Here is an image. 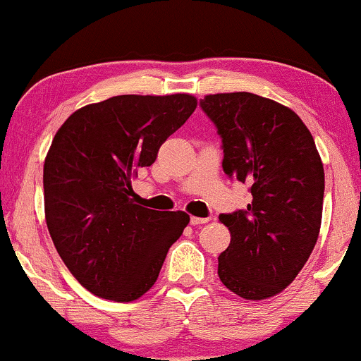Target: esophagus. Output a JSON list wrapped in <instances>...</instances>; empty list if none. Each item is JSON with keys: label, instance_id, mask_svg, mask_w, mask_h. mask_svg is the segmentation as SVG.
Listing matches in <instances>:
<instances>
[{"label": "esophagus", "instance_id": "obj_1", "mask_svg": "<svg viewBox=\"0 0 361 361\" xmlns=\"http://www.w3.org/2000/svg\"><path fill=\"white\" fill-rule=\"evenodd\" d=\"M207 216H191V226H201V224H208Z\"/></svg>", "mask_w": 361, "mask_h": 361}]
</instances>
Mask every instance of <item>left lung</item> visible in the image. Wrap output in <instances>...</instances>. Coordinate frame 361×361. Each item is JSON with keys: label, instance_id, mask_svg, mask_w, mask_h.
<instances>
[{"label": "left lung", "instance_id": "obj_1", "mask_svg": "<svg viewBox=\"0 0 361 361\" xmlns=\"http://www.w3.org/2000/svg\"><path fill=\"white\" fill-rule=\"evenodd\" d=\"M200 106L222 139L224 172L253 196L246 210L219 216L231 231L219 277L244 300L275 296L319 238L325 179L315 141L293 110L253 92L204 96Z\"/></svg>", "mask_w": 361, "mask_h": 361}]
</instances>
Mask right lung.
<instances>
[{
  "label": "right lung",
  "mask_w": 361,
  "mask_h": 361,
  "mask_svg": "<svg viewBox=\"0 0 361 361\" xmlns=\"http://www.w3.org/2000/svg\"><path fill=\"white\" fill-rule=\"evenodd\" d=\"M196 110L191 94H123L65 120L44 161L49 235L73 277L96 296L134 301L157 282L169 247L189 224L184 212L134 201L130 177Z\"/></svg>",
  "instance_id": "obj_1"
}]
</instances>
